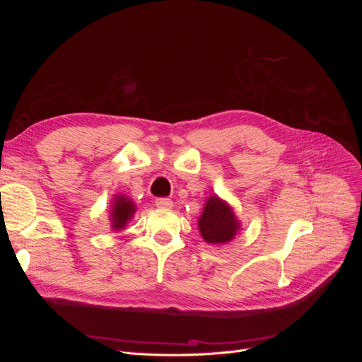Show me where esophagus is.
I'll return each mask as SVG.
<instances>
[{"instance_id": "esophagus-1", "label": "esophagus", "mask_w": 362, "mask_h": 362, "mask_svg": "<svg viewBox=\"0 0 362 362\" xmlns=\"http://www.w3.org/2000/svg\"><path fill=\"white\" fill-rule=\"evenodd\" d=\"M156 205L158 208H172L173 202L169 199V198H157L156 199Z\"/></svg>"}]
</instances>
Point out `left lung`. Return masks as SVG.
I'll list each match as a JSON object with an SVG mask.
<instances>
[{
  "mask_svg": "<svg viewBox=\"0 0 362 362\" xmlns=\"http://www.w3.org/2000/svg\"><path fill=\"white\" fill-rule=\"evenodd\" d=\"M198 225L205 242L213 245H222L233 240L238 229V222L231 206L217 196H211L206 201Z\"/></svg>",
  "mask_w": 362,
  "mask_h": 362,
  "instance_id": "left-lung-1",
  "label": "left lung"
}]
</instances>
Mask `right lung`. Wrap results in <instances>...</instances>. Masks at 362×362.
Wrapping results in <instances>:
<instances>
[{
	"label": "right lung",
	"mask_w": 362,
	"mask_h": 362,
	"mask_svg": "<svg viewBox=\"0 0 362 362\" xmlns=\"http://www.w3.org/2000/svg\"><path fill=\"white\" fill-rule=\"evenodd\" d=\"M136 211V206L133 204V201H129L125 196H117L115 199V205L112 210V221H113V228L119 229L125 226V223L133 217Z\"/></svg>",
	"instance_id": "right-lung-1"
}]
</instances>
